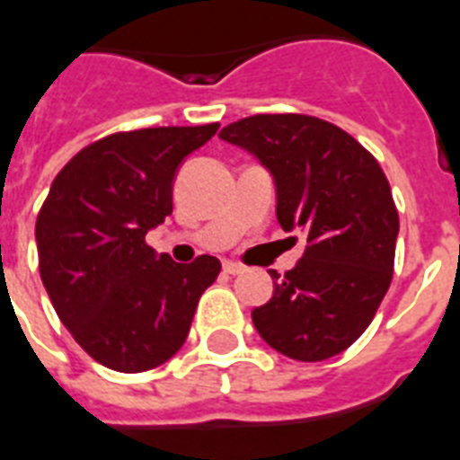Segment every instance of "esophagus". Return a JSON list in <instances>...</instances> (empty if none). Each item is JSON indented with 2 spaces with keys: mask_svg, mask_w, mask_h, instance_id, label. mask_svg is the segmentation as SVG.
Segmentation results:
<instances>
[{
  "mask_svg": "<svg viewBox=\"0 0 460 460\" xmlns=\"http://www.w3.org/2000/svg\"><path fill=\"white\" fill-rule=\"evenodd\" d=\"M223 270H226V273H230V276H240V273H244V266L237 261H226L223 263Z\"/></svg>",
  "mask_w": 460,
  "mask_h": 460,
  "instance_id": "1",
  "label": "esophagus"
}]
</instances>
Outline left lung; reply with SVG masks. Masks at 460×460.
Here are the masks:
<instances>
[{
    "mask_svg": "<svg viewBox=\"0 0 460 460\" xmlns=\"http://www.w3.org/2000/svg\"><path fill=\"white\" fill-rule=\"evenodd\" d=\"M218 137L269 170L280 227L307 234L295 269L270 270L273 297L252 312L259 336L300 362L343 352L372 323L394 276L398 211L386 174L319 117H244Z\"/></svg>",
    "mask_w": 460,
    "mask_h": 460,
    "instance_id": "1",
    "label": "left lung"
}]
</instances>
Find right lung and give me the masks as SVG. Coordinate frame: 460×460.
I'll list each match as a JSON object with an SVG mask.
<instances>
[{
	"instance_id": "right-lung-1",
	"label": "right lung",
	"mask_w": 460,
	"mask_h": 460,
	"mask_svg": "<svg viewBox=\"0 0 460 460\" xmlns=\"http://www.w3.org/2000/svg\"><path fill=\"white\" fill-rule=\"evenodd\" d=\"M220 124L122 131L85 146L57 174L38 213L40 279L81 348L115 372H146L180 350L216 256L177 263L146 233L172 213L184 158Z\"/></svg>"
}]
</instances>
